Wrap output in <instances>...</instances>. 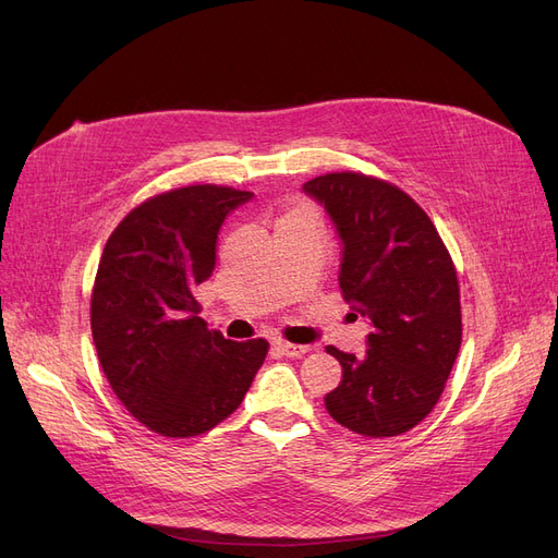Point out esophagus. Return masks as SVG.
Returning a JSON list of instances; mask_svg holds the SVG:
<instances>
[{
    "instance_id": "esophagus-1",
    "label": "esophagus",
    "mask_w": 558,
    "mask_h": 558,
    "mask_svg": "<svg viewBox=\"0 0 558 558\" xmlns=\"http://www.w3.org/2000/svg\"><path fill=\"white\" fill-rule=\"evenodd\" d=\"M275 348L283 354V356H302L311 350V345H298V343H288V341H275Z\"/></svg>"
}]
</instances>
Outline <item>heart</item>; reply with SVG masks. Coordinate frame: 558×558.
Returning <instances> with one entry per match:
<instances>
[{
    "label": "heart",
    "mask_w": 558,
    "mask_h": 558,
    "mask_svg": "<svg viewBox=\"0 0 558 558\" xmlns=\"http://www.w3.org/2000/svg\"><path fill=\"white\" fill-rule=\"evenodd\" d=\"M298 215H308V210H304V208H295V210L288 213L283 219H288V217H298Z\"/></svg>",
    "instance_id": "b5f03b06"
}]
</instances>
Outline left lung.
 I'll list each match as a JSON object with an SVG mask.
<instances>
[{"label": "left lung", "instance_id": "8db88e82", "mask_svg": "<svg viewBox=\"0 0 558 558\" xmlns=\"http://www.w3.org/2000/svg\"><path fill=\"white\" fill-rule=\"evenodd\" d=\"M302 190L337 229L343 300L371 325L364 356L327 345L343 375L325 408L366 437L408 433L437 405L458 360L453 260L430 217L385 181L343 171L318 175Z\"/></svg>", "mask_w": 558, "mask_h": 558}]
</instances>
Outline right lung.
Wrapping results in <instances>:
<instances>
[{"instance_id":"obj_1","label":"right lung","mask_w":558,"mask_h":558,"mask_svg":"<svg viewBox=\"0 0 558 558\" xmlns=\"http://www.w3.org/2000/svg\"><path fill=\"white\" fill-rule=\"evenodd\" d=\"M254 194L190 185L148 198L109 235L92 298L98 362L125 410L165 437H194L238 410L267 341L208 329L194 300L225 219Z\"/></svg>"}]
</instances>
